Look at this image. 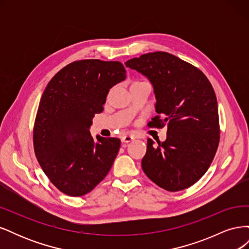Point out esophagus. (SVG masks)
<instances>
[{"label": "esophagus", "mask_w": 249, "mask_h": 249, "mask_svg": "<svg viewBox=\"0 0 249 249\" xmlns=\"http://www.w3.org/2000/svg\"><path fill=\"white\" fill-rule=\"evenodd\" d=\"M134 136H132V135H125V136H124L122 138V141L124 142V143H127V142H131L132 140H134Z\"/></svg>", "instance_id": "obj_1"}]
</instances>
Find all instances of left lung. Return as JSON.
<instances>
[{
	"mask_svg": "<svg viewBox=\"0 0 249 249\" xmlns=\"http://www.w3.org/2000/svg\"><path fill=\"white\" fill-rule=\"evenodd\" d=\"M125 66L145 76L154 87L156 112L149 126L167 124V138L147 139L141 166L163 189L189 188L205 175L219 144V116L214 89L201 71L166 52L127 60Z\"/></svg>",
	"mask_w": 249,
	"mask_h": 249,
	"instance_id": "obj_1",
	"label": "left lung"
}]
</instances>
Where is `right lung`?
<instances>
[{
	"mask_svg": "<svg viewBox=\"0 0 249 249\" xmlns=\"http://www.w3.org/2000/svg\"><path fill=\"white\" fill-rule=\"evenodd\" d=\"M124 79L120 62L87 59L63 67L44 89L34 124L35 155L53 185L70 196L91 191L112 167L120 140H94L89 129L109 90Z\"/></svg>",
	"mask_w": 249,
	"mask_h": 249,
	"instance_id": "right-lung-1",
	"label": "right lung"
}]
</instances>
